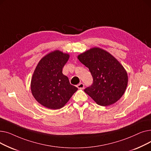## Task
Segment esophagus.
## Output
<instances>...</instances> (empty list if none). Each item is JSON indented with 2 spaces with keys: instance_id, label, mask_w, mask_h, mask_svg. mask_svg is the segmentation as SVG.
I'll return each mask as SVG.
<instances>
[{
  "instance_id": "esophagus-1",
  "label": "esophagus",
  "mask_w": 151,
  "mask_h": 151,
  "mask_svg": "<svg viewBox=\"0 0 151 151\" xmlns=\"http://www.w3.org/2000/svg\"><path fill=\"white\" fill-rule=\"evenodd\" d=\"M76 87H77V88H78V89H84V84L83 83H80V84H78L76 86Z\"/></svg>"
}]
</instances>
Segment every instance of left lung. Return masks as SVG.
<instances>
[{
	"label": "left lung",
	"mask_w": 151,
	"mask_h": 151,
	"mask_svg": "<svg viewBox=\"0 0 151 151\" xmlns=\"http://www.w3.org/2000/svg\"><path fill=\"white\" fill-rule=\"evenodd\" d=\"M78 59L89 68L93 78L92 85L84 91L98 105L107 106L121 98L127 86V73L111 54L93 47Z\"/></svg>",
	"instance_id": "8db88e82"
}]
</instances>
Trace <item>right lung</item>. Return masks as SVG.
Instances as JSON below:
<instances>
[{"label":"right lung","mask_w":151,"mask_h":151,"mask_svg":"<svg viewBox=\"0 0 151 151\" xmlns=\"http://www.w3.org/2000/svg\"><path fill=\"white\" fill-rule=\"evenodd\" d=\"M68 58V54L55 51L43 58L34 71L31 81L32 93L39 104L47 108H61L78 90L62 73Z\"/></svg>","instance_id":"1"}]
</instances>
